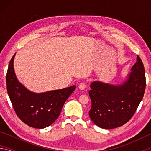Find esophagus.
<instances>
[{
	"label": "esophagus",
	"instance_id": "obj_1",
	"mask_svg": "<svg viewBox=\"0 0 151 151\" xmlns=\"http://www.w3.org/2000/svg\"><path fill=\"white\" fill-rule=\"evenodd\" d=\"M86 88V84L85 83H81L79 84L78 85V88L81 89V90H84Z\"/></svg>",
	"mask_w": 151,
	"mask_h": 151
}]
</instances>
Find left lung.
Here are the masks:
<instances>
[{
  "label": "left lung",
  "mask_w": 151,
  "mask_h": 151,
  "mask_svg": "<svg viewBox=\"0 0 151 151\" xmlns=\"http://www.w3.org/2000/svg\"><path fill=\"white\" fill-rule=\"evenodd\" d=\"M126 82L112 85L99 81L91 85V119L97 126L112 129L122 126L131 119L142 101L146 87L145 68L141 58L137 62Z\"/></svg>",
  "instance_id": "left-lung-1"
}]
</instances>
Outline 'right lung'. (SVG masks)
Returning <instances> with one entry per match:
<instances>
[{
	"label": "right lung",
	"mask_w": 151,
	"mask_h": 151,
	"mask_svg": "<svg viewBox=\"0 0 151 151\" xmlns=\"http://www.w3.org/2000/svg\"><path fill=\"white\" fill-rule=\"evenodd\" d=\"M14 55L10 60L6 76L7 92L14 111L29 127L43 129L50 126L59 116L76 86L40 94L32 93L17 80L13 68Z\"/></svg>",
	"instance_id": "add662e5"
}]
</instances>
